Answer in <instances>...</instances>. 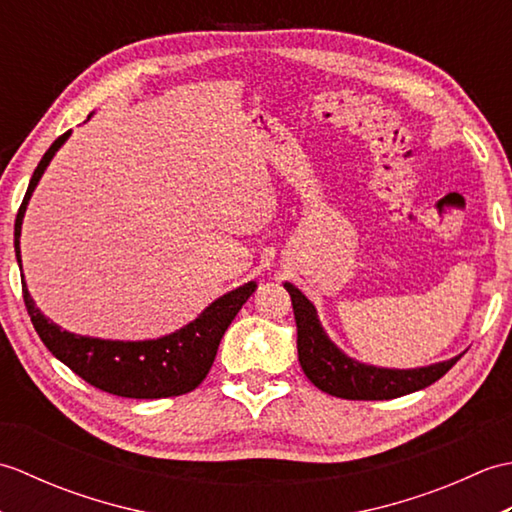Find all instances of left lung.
I'll return each mask as SVG.
<instances>
[{
    "instance_id": "1",
    "label": "left lung",
    "mask_w": 512,
    "mask_h": 512,
    "mask_svg": "<svg viewBox=\"0 0 512 512\" xmlns=\"http://www.w3.org/2000/svg\"><path fill=\"white\" fill-rule=\"evenodd\" d=\"M290 292L297 321V352L303 374L314 387L345 400H389L436 383L460 361V356L416 369H387L358 363L343 354L325 334L317 308L299 288L284 284Z\"/></svg>"
}]
</instances>
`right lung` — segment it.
<instances>
[{"label": "right lung", "mask_w": 512, "mask_h": 512, "mask_svg": "<svg viewBox=\"0 0 512 512\" xmlns=\"http://www.w3.org/2000/svg\"><path fill=\"white\" fill-rule=\"evenodd\" d=\"M68 136L70 132L59 136L46 154H43L30 178L24 202H21L17 211L15 253L19 266L21 222H24L28 200L32 191H35L37 182L41 180L43 171H46L50 160L61 149L65 140H68ZM255 288V281H248V284L226 292L224 297L215 299L198 319L187 323L176 332L160 336V339L107 341L61 330V325L52 323L35 306V301H32L26 288V281H21L26 310L43 345L63 365H68L74 374H79L85 383L99 387L107 391V394L123 398H169L189 394V391L198 387L206 374H209L226 328L235 319V314L242 310L248 297L253 295Z\"/></svg>", "instance_id": "obj_1"}]
</instances>
